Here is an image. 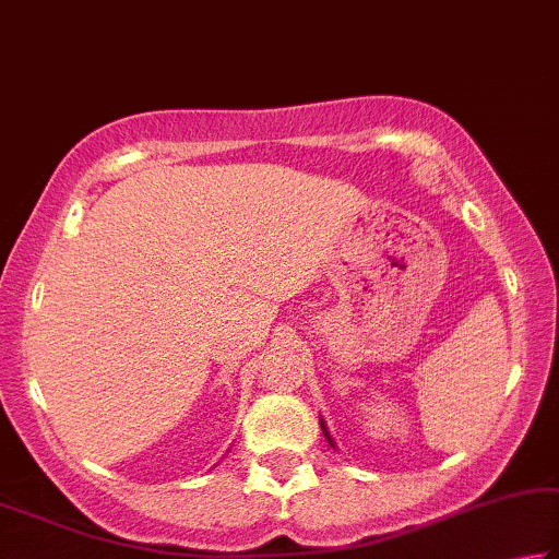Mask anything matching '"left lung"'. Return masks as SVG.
Segmentation results:
<instances>
[{
    "label": "left lung",
    "instance_id": "left-lung-1",
    "mask_svg": "<svg viewBox=\"0 0 559 559\" xmlns=\"http://www.w3.org/2000/svg\"><path fill=\"white\" fill-rule=\"evenodd\" d=\"M320 427H322V432H324V437H328V442L332 444V448H334V440H332V437H330V432H328V425H324L322 423V419H320Z\"/></svg>",
    "mask_w": 559,
    "mask_h": 559
}]
</instances>
